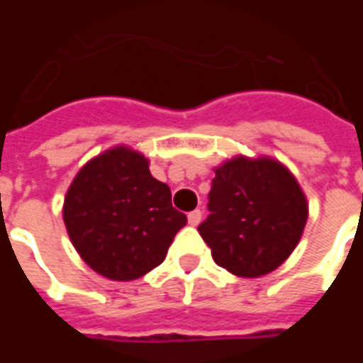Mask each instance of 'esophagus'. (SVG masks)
Instances as JSON below:
<instances>
[{"label":"esophagus","instance_id":"34e87169","mask_svg":"<svg viewBox=\"0 0 363 363\" xmlns=\"http://www.w3.org/2000/svg\"><path fill=\"white\" fill-rule=\"evenodd\" d=\"M202 221V212L200 210H194V212L189 213V223L190 225H198Z\"/></svg>","mask_w":363,"mask_h":363}]
</instances>
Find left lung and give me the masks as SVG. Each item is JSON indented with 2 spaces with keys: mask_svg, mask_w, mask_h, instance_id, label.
Segmentation results:
<instances>
[{
  "mask_svg": "<svg viewBox=\"0 0 363 363\" xmlns=\"http://www.w3.org/2000/svg\"><path fill=\"white\" fill-rule=\"evenodd\" d=\"M210 216L200 235L216 264L241 278H260L284 264L309 218L305 192L278 159L235 157L213 169Z\"/></svg>",
  "mask_w": 363,
  "mask_h": 363,
  "instance_id": "left-lung-1",
  "label": "left lung"
}]
</instances>
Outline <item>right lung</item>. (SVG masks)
Masks as SVG:
<instances>
[{
	"label": "right lung",
	"instance_id": "obj_1",
	"mask_svg": "<svg viewBox=\"0 0 363 363\" xmlns=\"http://www.w3.org/2000/svg\"><path fill=\"white\" fill-rule=\"evenodd\" d=\"M62 213L85 264L116 281L138 280L159 267L186 225V216L171 204V189L150 173V159L124 143L79 169Z\"/></svg>",
	"mask_w": 363,
	"mask_h": 363
}]
</instances>
